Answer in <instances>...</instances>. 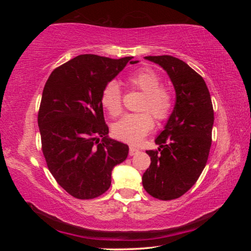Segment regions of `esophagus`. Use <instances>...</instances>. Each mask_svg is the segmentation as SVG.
I'll use <instances>...</instances> for the list:
<instances>
[{
	"label": "esophagus",
	"instance_id": "1",
	"mask_svg": "<svg viewBox=\"0 0 251 251\" xmlns=\"http://www.w3.org/2000/svg\"><path fill=\"white\" fill-rule=\"evenodd\" d=\"M137 152H139V150H138V148L133 147V146H130V147H129V156H134V155L137 154Z\"/></svg>",
	"mask_w": 251,
	"mask_h": 251
}]
</instances>
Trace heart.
Wrapping results in <instances>:
<instances>
[{
  "label": "heart",
  "mask_w": 251,
  "mask_h": 251,
  "mask_svg": "<svg viewBox=\"0 0 251 251\" xmlns=\"http://www.w3.org/2000/svg\"><path fill=\"white\" fill-rule=\"evenodd\" d=\"M125 83L131 90L144 93L139 109L141 113L128 114L114 125L113 133L117 138L136 144L145 137L154 127V115L163 122L171 115L174 95L171 88L161 84L160 75L151 67H142L126 76ZM100 104L113 117L123 112V91L116 80H109L100 93Z\"/></svg>",
  "instance_id": "heart-1"
}]
</instances>
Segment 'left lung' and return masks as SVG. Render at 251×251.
Masks as SVG:
<instances>
[{
	"label": "left lung",
	"mask_w": 251,
	"mask_h": 251,
	"mask_svg": "<svg viewBox=\"0 0 251 251\" xmlns=\"http://www.w3.org/2000/svg\"><path fill=\"white\" fill-rule=\"evenodd\" d=\"M145 58L167 72L176 91V104L155 141L159 148L146 151L151 165L143 175V186L154 198L172 201L188 192L206 166L214 108L205 80L184 61L172 55Z\"/></svg>",
	"instance_id": "left-lung-1"
}]
</instances>
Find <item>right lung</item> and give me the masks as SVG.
Here are the masks:
<instances>
[{
  "instance_id": "1",
  "label": "right lung",
  "mask_w": 251,
  "mask_h": 251,
  "mask_svg": "<svg viewBox=\"0 0 251 251\" xmlns=\"http://www.w3.org/2000/svg\"><path fill=\"white\" fill-rule=\"evenodd\" d=\"M131 58L78 55L45 83L37 115L42 151L57 184L77 199L103 195L113 167L128 155L126 144L107 137L100 93L127 63H137Z\"/></svg>"
}]
</instances>
